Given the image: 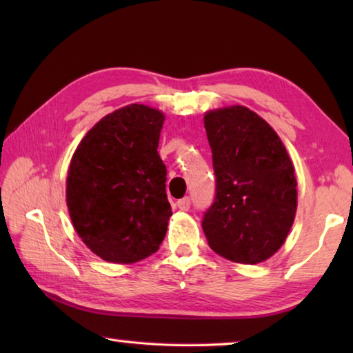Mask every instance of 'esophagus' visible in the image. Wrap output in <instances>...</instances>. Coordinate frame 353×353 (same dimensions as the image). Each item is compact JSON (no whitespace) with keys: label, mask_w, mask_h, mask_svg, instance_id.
Returning a JSON list of instances; mask_svg holds the SVG:
<instances>
[{"label":"esophagus","mask_w":353,"mask_h":353,"mask_svg":"<svg viewBox=\"0 0 353 353\" xmlns=\"http://www.w3.org/2000/svg\"><path fill=\"white\" fill-rule=\"evenodd\" d=\"M190 198H182V199H179L177 201V208L179 210H182V212H187L188 208H190Z\"/></svg>","instance_id":"34e87169"}]
</instances>
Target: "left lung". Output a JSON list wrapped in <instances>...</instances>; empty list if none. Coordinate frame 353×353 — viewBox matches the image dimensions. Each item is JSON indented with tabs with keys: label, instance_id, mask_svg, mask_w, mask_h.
<instances>
[{
	"label": "left lung",
	"instance_id": "1",
	"mask_svg": "<svg viewBox=\"0 0 353 353\" xmlns=\"http://www.w3.org/2000/svg\"><path fill=\"white\" fill-rule=\"evenodd\" d=\"M216 198L202 221L224 259L255 265L277 252L297 210L294 165L276 130L244 105L205 112Z\"/></svg>",
	"mask_w": 353,
	"mask_h": 353
}]
</instances>
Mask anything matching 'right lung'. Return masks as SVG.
I'll use <instances>...</instances> for the list:
<instances>
[{
  "mask_svg": "<svg viewBox=\"0 0 353 353\" xmlns=\"http://www.w3.org/2000/svg\"><path fill=\"white\" fill-rule=\"evenodd\" d=\"M165 113L129 104L101 118L77 145L67 207L83 244L104 261L130 265L157 252L171 205L157 152Z\"/></svg>",
  "mask_w": 353,
  "mask_h": 353,
  "instance_id": "1",
  "label": "right lung"
}]
</instances>
